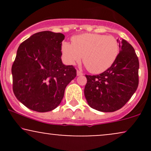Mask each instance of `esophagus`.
<instances>
[{
	"label": "esophagus",
	"mask_w": 151,
	"mask_h": 151,
	"mask_svg": "<svg viewBox=\"0 0 151 151\" xmlns=\"http://www.w3.org/2000/svg\"><path fill=\"white\" fill-rule=\"evenodd\" d=\"M82 72H80V71H79V70H77V76H81V75H82Z\"/></svg>",
	"instance_id": "obj_1"
}]
</instances>
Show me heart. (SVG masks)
<instances>
[{"instance_id": "obj_1", "label": "heart", "mask_w": 151, "mask_h": 151, "mask_svg": "<svg viewBox=\"0 0 151 151\" xmlns=\"http://www.w3.org/2000/svg\"><path fill=\"white\" fill-rule=\"evenodd\" d=\"M65 61L71 65L81 61L91 73L100 74L111 67L119 54V44L112 36L84 33L74 36L72 43L62 44Z\"/></svg>"}]
</instances>
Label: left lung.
<instances>
[{
    "mask_svg": "<svg viewBox=\"0 0 151 151\" xmlns=\"http://www.w3.org/2000/svg\"><path fill=\"white\" fill-rule=\"evenodd\" d=\"M119 49L110 68L98 75H86V101L99 111L114 112L122 108L138 88L139 62L135 50L124 39L119 42Z\"/></svg>",
    "mask_w": 151,
    "mask_h": 151,
    "instance_id": "1",
    "label": "left lung"
}]
</instances>
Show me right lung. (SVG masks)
<instances>
[{
    "label": "right lung",
    "instance_id": "1",
    "mask_svg": "<svg viewBox=\"0 0 151 151\" xmlns=\"http://www.w3.org/2000/svg\"><path fill=\"white\" fill-rule=\"evenodd\" d=\"M65 35L42 31L19 46L12 66L13 89L20 103L32 111L47 112L61 103L66 86L77 76L72 65L62 63Z\"/></svg>",
    "mask_w": 151,
    "mask_h": 151
}]
</instances>
